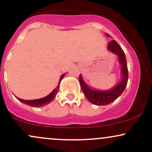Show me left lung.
<instances>
[{"label":"left lung","instance_id":"8db88e82","mask_svg":"<svg viewBox=\"0 0 152 152\" xmlns=\"http://www.w3.org/2000/svg\"><path fill=\"white\" fill-rule=\"evenodd\" d=\"M107 36L109 35L107 34ZM108 49L118 55V60L121 64L122 79L117 86L109 91H104L92 90L83 81L81 75L79 76L80 84L85 96L91 103L95 105L104 106L112 103L123 93L128 82V68H127L126 56L124 50L116 41H110L108 45Z\"/></svg>","mask_w":152,"mask_h":152}]
</instances>
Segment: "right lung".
Instances as JSON below:
<instances>
[{"label": "right lung", "mask_w": 152, "mask_h": 152, "mask_svg": "<svg viewBox=\"0 0 152 152\" xmlns=\"http://www.w3.org/2000/svg\"><path fill=\"white\" fill-rule=\"evenodd\" d=\"M64 75H65V74L61 75V78H60V80H59V82L61 81V80L63 79V78L64 77ZM59 84H60V83H58L56 88L55 89H54L53 91H52L51 93L49 94V95H48L47 96L44 97V98L39 99H35V100H23V99H18V98H17V97L16 98L19 99V100H20L22 103H23V104H27V105L31 106H33V107H41V106L46 105L47 104H48V103H50V102H52V101L53 100L54 98H55L56 96V94L58 91Z\"/></svg>", "instance_id": "add662e5"}]
</instances>
